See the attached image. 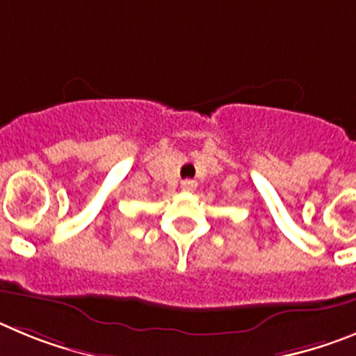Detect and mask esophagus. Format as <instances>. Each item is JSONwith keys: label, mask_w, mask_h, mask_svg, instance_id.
Masks as SVG:
<instances>
[{"label": "esophagus", "mask_w": 356, "mask_h": 356, "mask_svg": "<svg viewBox=\"0 0 356 356\" xmlns=\"http://www.w3.org/2000/svg\"><path fill=\"white\" fill-rule=\"evenodd\" d=\"M181 190L188 191V193H190V191H195L197 190V182L191 181V179H186V181L181 182Z\"/></svg>", "instance_id": "esophagus-1"}]
</instances>
